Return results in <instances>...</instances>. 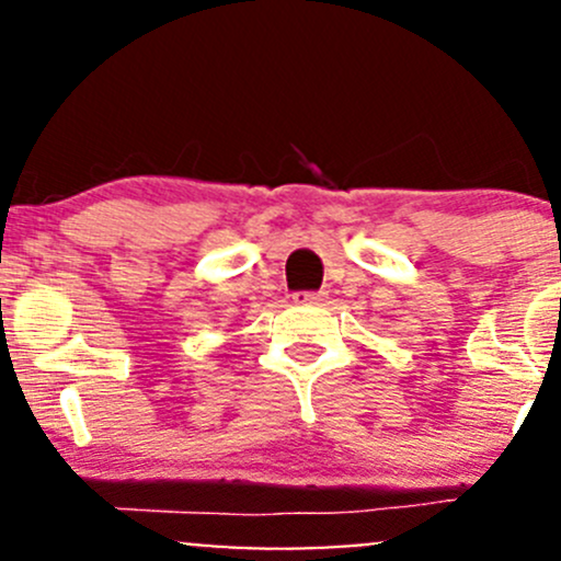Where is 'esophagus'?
Returning a JSON list of instances; mask_svg holds the SVG:
<instances>
[{
  "instance_id": "obj_1",
  "label": "esophagus",
  "mask_w": 561,
  "mask_h": 561,
  "mask_svg": "<svg viewBox=\"0 0 561 561\" xmlns=\"http://www.w3.org/2000/svg\"><path fill=\"white\" fill-rule=\"evenodd\" d=\"M293 300H296V304H322V300H325V293H296Z\"/></svg>"
}]
</instances>
